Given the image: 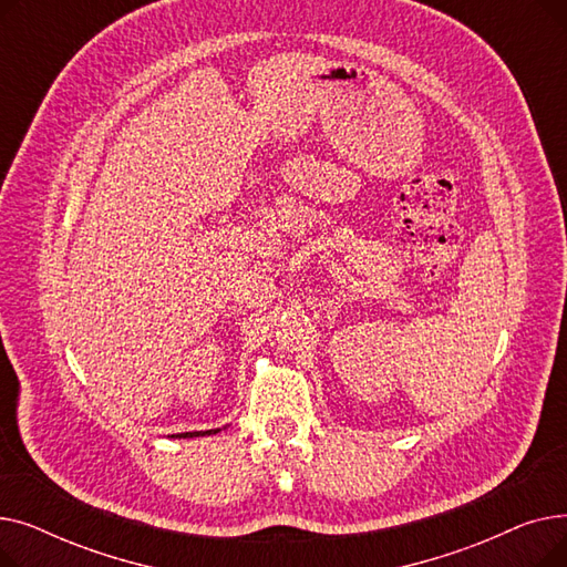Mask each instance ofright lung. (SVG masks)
I'll return each instance as SVG.
<instances>
[{
  "instance_id": "1",
  "label": "right lung",
  "mask_w": 567,
  "mask_h": 567,
  "mask_svg": "<svg viewBox=\"0 0 567 567\" xmlns=\"http://www.w3.org/2000/svg\"><path fill=\"white\" fill-rule=\"evenodd\" d=\"M220 430H206V432H182V434H172V439H193V436H206V434H218Z\"/></svg>"
}]
</instances>
